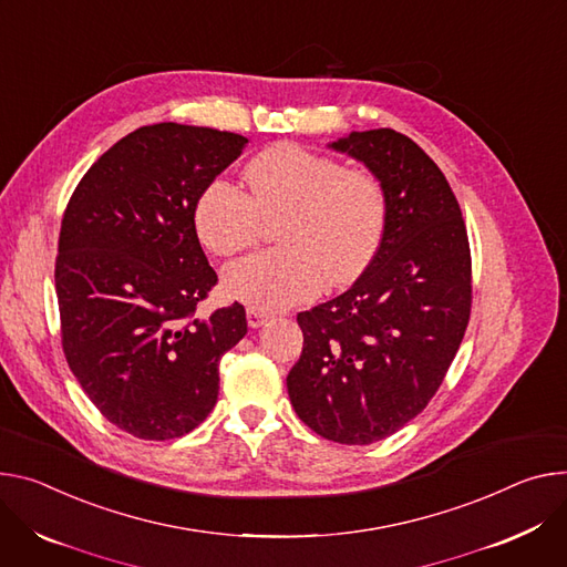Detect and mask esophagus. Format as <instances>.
Instances as JSON below:
<instances>
[{
    "instance_id": "1",
    "label": "esophagus",
    "mask_w": 567,
    "mask_h": 567,
    "mask_svg": "<svg viewBox=\"0 0 567 567\" xmlns=\"http://www.w3.org/2000/svg\"><path fill=\"white\" fill-rule=\"evenodd\" d=\"M246 319H248V326H250V328H260V326H265V323L271 319V315H269V312H262V310H257V307H248V310H246Z\"/></svg>"
}]
</instances>
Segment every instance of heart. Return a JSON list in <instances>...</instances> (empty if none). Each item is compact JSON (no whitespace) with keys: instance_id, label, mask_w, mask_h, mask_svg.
Here are the masks:
<instances>
[{"instance_id":"1","label":"heart","mask_w":567,"mask_h":567,"mask_svg":"<svg viewBox=\"0 0 567 567\" xmlns=\"http://www.w3.org/2000/svg\"><path fill=\"white\" fill-rule=\"evenodd\" d=\"M244 187L215 178L194 205L198 239L217 255L252 246L262 221L278 219L280 246L224 269L228 296L257 310H282L315 298L323 282L350 285L373 262L386 228V194L371 172L280 142L248 161Z\"/></svg>"}]
</instances>
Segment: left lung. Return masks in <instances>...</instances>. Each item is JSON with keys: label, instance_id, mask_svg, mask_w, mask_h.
<instances>
[{"label": "left lung", "instance_id": "obj_1", "mask_svg": "<svg viewBox=\"0 0 567 567\" xmlns=\"http://www.w3.org/2000/svg\"><path fill=\"white\" fill-rule=\"evenodd\" d=\"M330 146L382 183L386 228L348 291L296 317L302 352L287 391L319 436L369 445L416 419L439 391L471 321V244L450 183L414 140L375 128Z\"/></svg>", "mask_w": 567, "mask_h": 567}]
</instances>
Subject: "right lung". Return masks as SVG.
I'll list each match as a JSON object with an SVG mask.
<instances>
[{"mask_svg": "<svg viewBox=\"0 0 567 567\" xmlns=\"http://www.w3.org/2000/svg\"><path fill=\"white\" fill-rule=\"evenodd\" d=\"M228 131L163 122L113 144L61 221L56 296L68 364L106 421L144 441L198 427L219 359L246 334L244 305L196 315L217 285L194 205L246 146Z\"/></svg>", "mask_w": 567, "mask_h": 567, "instance_id": "right-lung-1", "label": "right lung"}]
</instances>
